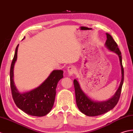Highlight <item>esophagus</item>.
I'll use <instances>...</instances> for the list:
<instances>
[{
  "label": "esophagus",
  "instance_id": "obj_1",
  "mask_svg": "<svg viewBox=\"0 0 133 133\" xmlns=\"http://www.w3.org/2000/svg\"><path fill=\"white\" fill-rule=\"evenodd\" d=\"M76 71V68L73 65L69 66L67 68V72H68V75L69 76H72L74 75Z\"/></svg>",
  "mask_w": 133,
  "mask_h": 133
}]
</instances>
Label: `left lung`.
<instances>
[{"label": "left lung", "mask_w": 133, "mask_h": 133, "mask_svg": "<svg viewBox=\"0 0 133 133\" xmlns=\"http://www.w3.org/2000/svg\"><path fill=\"white\" fill-rule=\"evenodd\" d=\"M106 36L107 40L104 44L105 47L108 50L116 54L119 59L122 75L121 81L117 91L111 98L106 101H97L92 99L87 94L85 93V92H84L82 88H81L77 78L74 80L77 106L78 110L87 116H97L108 112L112 110L118 103L121 95V89L124 80V70L122 66L121 52L112 36L108 33H106Z\"/></svg>", "instance_id": "obj_1"}]
</instances>
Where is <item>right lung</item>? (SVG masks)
I'll use <instances>...</instances> for the list:
<instances>
[{
  "label": "right lung",
  "instance_id": "add662e5",
  "mask_svg": "<svg viewBox=\"0 0 133 133\" xmlns=\"http://www.w3.org/2000/svg\"><path fill=\"white\" fill-rule=\"evenodd\" d=\"M25 38V37L23 39ZM18 46L16 48L10 72V86L14 101L17 106L27 114L36 116H45L52 109L57 85L59 80L63 78L64 72L62 70H54L38 87L21 92L14 81V68L17 59Z\"/></svg>",
  "mask_w": 133,
  "mask_h": 133
}]
</instances>
